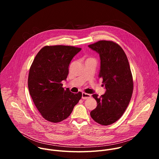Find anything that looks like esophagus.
I'll return each mask as SVG.
<instances>
[{
	"label": "esophagus",
	"mask_w": 159,
	"mask_h": 159,
	"mask_svg": "<svg viewBox=\"0 0 159 159\" xmlns=\"http://www.w3.org/2000/svg\"><path fill=\"white\" fill-rule=\"evenodd\" d=\"M90 98H91V95L90 94H87L85 93H82V99H87Z\"/></svg>",
	"instance_id": "1"
}]
</instances>
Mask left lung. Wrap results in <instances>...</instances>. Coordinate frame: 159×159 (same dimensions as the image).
Returning <instances> with one entry per match:
<instances>
[{
    "instance_id": "left-lung-1",
    "label": "left lung",
    "mask_w": 159,
    "mask_h": 159,
    "mask_svg": "<svg viewBox=\"0 0 159 159\" xmlns=\"http://www.w3.org/2000/svg\"><path fill=\"white\" fill-rule=\"evenodd\" d=\"M99 54V77L106 89L104 94H93L97 107L90 116L98 123L109 125L123 115L131 100L133 81L127 57L120 45L112 41L101 40L88 45Z\"/></svg>"
}]
</instances>
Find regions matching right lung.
<instances>
[{
    "label": "right lung",
    "instance_id": "obj_1",
    "mask_svg": "<svg viewBox=\"0 0 159 159\" xmlns=\"http://www.w3.org/2000/svg\"><path fill=\"white\" fill-rule=\"evenodd\" d=\"M80 48L65 45L45 46L35 57L30 67L28 84L30 94L41 115L52 123L69 117L82 98L64 89L61 82L69 74V66Z\"/></svg>",
    "mask_w": 159,
    "mask_h": 159
}]
</instances>
